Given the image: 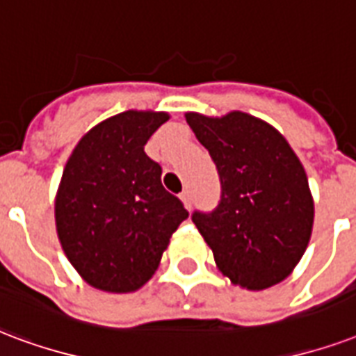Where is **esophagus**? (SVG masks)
<instances>
[{"instance_id":"34e87169","label":"esophagus","mask_w":356,"mask_h":356,"mask_svg":"<svg viewBox=\"0 0 356 356\" xmlns=\"http://www.w3.org/2000/svg\"><path fill=\"white\" fill-rule=\"evenodd\" d=\"M181 202L184 203V207L186 209L192 207V194H190V190H183V192H181Z\"/></svg>"}]
</instances>
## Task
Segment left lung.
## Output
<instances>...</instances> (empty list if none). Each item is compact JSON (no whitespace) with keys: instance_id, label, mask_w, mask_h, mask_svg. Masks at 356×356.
<instances>
[{"instance_id":"8db88e82","label":"left lung","mask_w":356,"mask_h":356,"mask_svg":"<svg viewBox=\"0 0 356 356\" xmlns=\"http://www.w3.org/2000/svg\"><path fill=\"white\" fill-rule=\"evenodd\" d=\"M186 123L220 175V202L192 214L222 275L261 291L291 275L310 243L314 200L300 160L286 138L250 113L207 118L188 112Z\"/></svg>"}]
</instances>
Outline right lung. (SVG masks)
Here are the masks:
<instances>
[{
  "label": "right lung",
  "mask_w": 356,
  "mask_h": 356,
  "mask_svg": "<svg viewBox=\"0 0 356 356\" xmlns=\"http://www.w3.org/2000/svg\"><path fill=\"white\" fill-rule=\"evenodd\" d=\"M168 119L166 112L118 113L89 130L67 160L56 196L58 237L70 265L97 289H140L188 218L143 151Z\"/></svg>",
  "instance_id": "add662e5"
}]
</instances>
